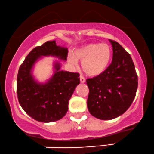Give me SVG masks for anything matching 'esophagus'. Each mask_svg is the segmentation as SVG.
Segmentation results:
<instances>
[{
	"mask_svg": "<svg viewBox=\"0 0 154 154\" xmlns=\"http://www.w3.org/2000/svg\"><path fill=\"white\" fill-rule=\"evenodd\" d=\"M80 82H85V78L82 75H80Z\"/></svg>",
	"mask_w": 154,
	"mask_h": 154,
	"instance_id": "34e87169",
	"label": "esophagus"
}]
</instances>
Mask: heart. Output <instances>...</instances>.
Returning a JSON list of instances; mask_svg holds the SVG:
<instances>
[{"instance_id": "heart-1", "label": "heart", "mask_w": 154, "mask_h": 154, "mask_svg": "<svg viewBox=\"0 0 154 154\" xmlns=\"http://www.w3.org/2000/svg\"><path fill=\"white\" fill-rule=\"evenodd\" d=\"M69 55V60L73 65L77 59L82 60V67L85 73L91 76L102 74L106 69L111 58L110 47L107 44H88L77 49Z\"/></svg>"}]
</instances>
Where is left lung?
<instances>
[{"label":"left lung","mask_w":154,"mask_h":154,"mask_svg":"<svg viewBox=\"0 0 154 154\" xmlns=\"http://www.w3.org/2000/svg\"><path fill=\"white\" fill-rule=\"evenodd\" d=\"M109 42L112 63L102 74L86 80L89 88L88 109L101 120H111L124 114L134 100L138 85L131 55L117 42Z\"/></svg>","instance_id":"obj_1"}]
</instances>
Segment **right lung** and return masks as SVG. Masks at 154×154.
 Returning <instances> with one entry per match:
<instances>
[{"mask_svg": "<svg viewBox=\"0 0 154 154\" xmlns=\"http://www.w3.org/2000/svg\"><path fill=\"white\" fill-rule=\"evenodd\" d=\"M58 57L66 60L68 50L48 41L35 47L20 65L17 79V94L22 108L36 121L49 123L58 121L66 114L74 89L80 84V74L60 71V63L55 65V73L46 83L36 82L31 69L42 56Z\"/></svg>", "mask_w": 154, "mask_h": 154, "instance_id": "add662e5", "label": "right lung"}]
</instances>
